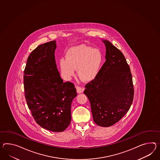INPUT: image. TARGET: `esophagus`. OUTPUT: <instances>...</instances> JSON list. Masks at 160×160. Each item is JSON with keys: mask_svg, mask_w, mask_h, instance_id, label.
Instances as JSON below:
<instances>
[{"mask_svg": "<svg viewBox=\"0 0 160 160\" xmlns=\"http://www.w3.org/2000/svg\"><path fill=\"white\" fill-rule=\"evenodd\" d=\"M76 90H77V92L79 94L83 92V91L84 90V88L83 87H80V86H76Z\"/></svg>", "mask_w": 160, "mask_h": 160, "instance_id": "34e87169", "label": "esophagus"}]
</instances>
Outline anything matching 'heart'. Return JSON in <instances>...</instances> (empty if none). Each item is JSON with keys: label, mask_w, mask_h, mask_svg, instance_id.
I'll list each match as a JSON object with an SVG mask.
<instances>
[{"label": "heart", "mask_w": 160, "mask_h": 160, "mask_svg": "<svg viewBox=\"0 0 160 160\" xmlns=\"http://www.w3.org/2000/svg\"><path fill=\"white\" fill-rule=\"evenodd\" d=\"M103 62L101 51L86 45L72 47L67 52L66 59L59 61L63 76L70 79L78 69V76L84 82H91L97 77Z\"/></svg>", "instance_id": "b5f03b06"}]
</instances>
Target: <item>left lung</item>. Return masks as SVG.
<instances>
[{"label": "left lung", "instance_id": "obj_1", "mask_svg": "<svg viewBox=\"0 0 160 160\" xmlns=\"http://www.w3.org/2000/svg\"><path fill=\"white\" fill-rule=\"evenodd\" d=\"M106 46V61L97 77L85 86L94 121L108 127L120 121L132 103V77L124 55L109 41Z\"/></svg>", "mask_w": 160, "mask_h": 160}]
</instances>
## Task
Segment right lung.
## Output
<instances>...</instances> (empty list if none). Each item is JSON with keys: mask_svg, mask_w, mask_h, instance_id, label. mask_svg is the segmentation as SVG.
Masks as SVG:
<instances>
[{"mask_svg": "<svg viewBox=\"0 0 160 160\" xmlns=\"http://www.w3.org/2000/svg\"><path fill=\"white\" fill-rule=\"evenodd\" d=\"M55 40L39 45L28 58L24 92L36 122L52 132H62L71 121V103L77 96L73 83L63 82L57 69Z\"/></svg>", "mask_w": 160, "mask_h": 160, "instance_id": "1", "label": "right lung"}]
</instances>
